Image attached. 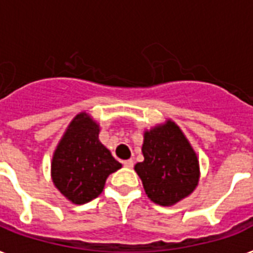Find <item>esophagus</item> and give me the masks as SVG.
<instances>
[{
	"mask_svg": "<svg viewBox=\"0 0 253 253\" xmlns=\"http://www.w3.org/2000/svg\"><path fill=\"white\" fill-rule=\"evenodd\" d=\"M123 166L126 167V168H132L134 167V160H126V162H123Z\"/></svg>",
	"mask_w": 253,
	"mask_h": 253,
	"instance_id": "1",
	"label": "esophagus"
}]
</instances>
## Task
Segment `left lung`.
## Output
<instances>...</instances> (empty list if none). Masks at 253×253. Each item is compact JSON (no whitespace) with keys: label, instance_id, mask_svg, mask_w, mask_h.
I'll use <instances>...</instances> for the list:
<instances>
[{"label":"left lung","instance_id":"8db88e82","mask_svg":"<svg viewBox=\"0 0 253 253\" xmlns=\"http://www.w3.org/2000/svg\"><path fill=\"white\" fill-rule=\"evenodd\" d=\"M142 152L144 162L138 163L135 170L152 202L172 206L196 189L200 180L198 159L170 119L144 132Z\"/></svg>","mask_w":253,"mask_h":253}]
</instances>
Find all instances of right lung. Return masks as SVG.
<instances>
[{
	"label": "right lung",
	"instance_id": "add662e5",
	"mask_svg": "<svg viewBox=\"0 0 253 253\" xmlns=\"http://www.w3.org/2000/svg\"><path fill=\"white\" fill-rule=\"evenodd\" d=\"M99 125L77 114L53 152L51 174L59 192L72 204L90 202L102 193L106 178L122 164L99 142Z\"/></svg>",
	"mask_w": 253,
	"mask_h": 253
}]
</instances>
